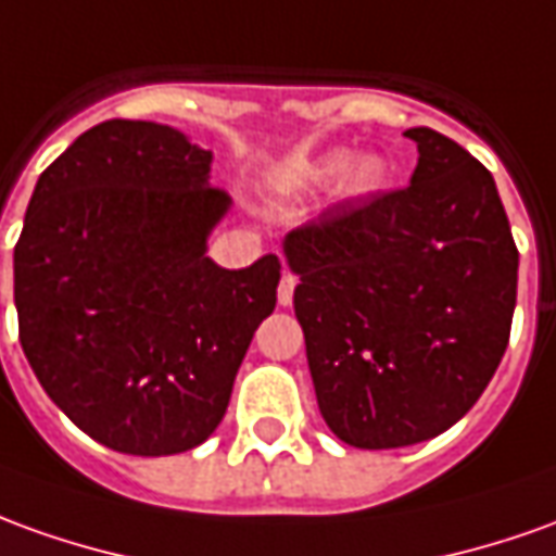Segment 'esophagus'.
Masks as SVG:
<instances>
[{"mask_svg":"<svg viewBox=\"0 0 556 556\" xmlns=\"http://www.w3.org/2000/svg\"><path fill=\"white\" fill-rule=\"evenodd\" d=\"M293 290H296V275L293 271H285L281 285H278V302L281 305H290L293 302Z\"/></svg>","mask_w":556,"mask_h":556,"instance_id":"esophagus-1","label":"esophagus"}]
</instances>
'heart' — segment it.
Returning a JSON list of instances; mask_svg holds the SVG:
<instances>
[{
    "label": "heart",
    "instance_id": "b5f03b06",
    "mask_svg": "<svg viewBox=\"0 0 556 556\" xmlns=\"http://www.w3.org/2000/svg\"><path fill=\"white\" fill-rule=\"evenodd\" d=\"M348 166V154H329L324 156L320 163H317L315 175L317 178H329V175H339L342 168ZM378 178V163L375 160H357L354 166H351V181L357 184V187H366V184H372Z\"/></svg>",
    "mask_w": 556,
    "mask_h": 556
}]
</instances>
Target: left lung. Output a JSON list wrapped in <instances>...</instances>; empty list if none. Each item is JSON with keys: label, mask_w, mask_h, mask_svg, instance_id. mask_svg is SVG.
<instances>
[{"label": "left lung", "mask_w": 556, "mask_h": 556, "mask_svg": "<svg viewBox=\"0 0 556 556\" xmlns=\"http://www.w3.org/2000/svg\"><path fill=\"white\" fill-rule=\"evenodd\" d=\"M408 187L344 199L285 241L317 405L369 451L454 427L496 372L518 300V248L488 168L435 129Z\"/></svg>", "instance_id": "left-lung-1"}]
</instances>
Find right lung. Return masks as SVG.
Masks as SVG:
<instances>
[{"instance_id": "1", "label": "right lung", "mask_w": 556, "mask_h": 556, "mask_svg": "<svg viewBox=\"0 0 556 556\" xmlns=\"http://www.w3.org/2000/svg\"><path fill=\"white\" fill-rule=\"evenodd\" d=\"M212 151L148 121L87 129L41 172L14 244L23 354L99 445L166 457L224 420L281 260L220 269L205 236L229 197Z\"/></svg>"}]
</instances>
